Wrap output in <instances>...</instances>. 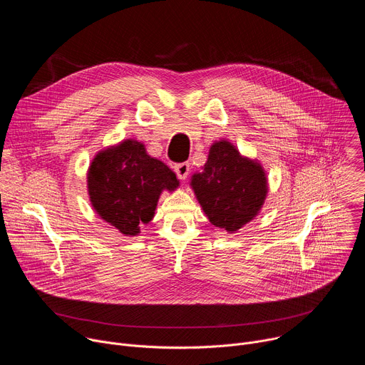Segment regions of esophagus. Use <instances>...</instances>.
Listing matches in <instances>:
<instances>
[{
	"instance_id": "34e87169",
	"label": "esophagus",
	"mask_w": 365,
	"mask_h": 365,
	"mask_svg": "<svg viewBox=\"0 0 365 365\" xmlns=\"http://www.w3.org/2000/svg\"><path fill=\"white\" fill-rule=\"evenodd\" d=\"M173 169H175L176 176H178L180 180H185V179L187 178V175H189V169H190V166H189V163H187V162H183V163H178V165H175V166H173Z\"/></svg>"
}]
</instances>
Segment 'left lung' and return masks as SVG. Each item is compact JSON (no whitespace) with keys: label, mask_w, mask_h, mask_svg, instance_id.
Wrapping results in <instances>:
<instances>
[{"label":"left lung","mask_w":365,"mask_h":365,"mask_svg":"<svg viewBox=\"0 0 365 365\" xmlns=\"http://www.w3.org/2000/svg\"><path fill=\"white\" fill-rule=\"evenodd\" d=\"M192 187L210 221L234 232L251 221L262 207L267 180L262 166L241 158L228 141L215 143Z\"/></svg>","instance_id":"left-lung-1"}]
</instances>
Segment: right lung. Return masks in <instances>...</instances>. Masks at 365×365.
I'll return each mask as SVG.
<instances>
[{"label": "right lung", "mask_w": 365, "mask_h": 365, "mask_svg": "<svg viewBox=\"0 0 365 365\" xmlns=\"http://www.w3.org/2000/svg\"><path fill=\"white\" fill-rule=\"evenodd\" d=\"M178 185L176 175L133 140L99 153L88 173L96 214L124 235H137L143 224L151 221L162 190Z\"/></svg>", "instance_id": "right-lung-1"}]
</instances>
